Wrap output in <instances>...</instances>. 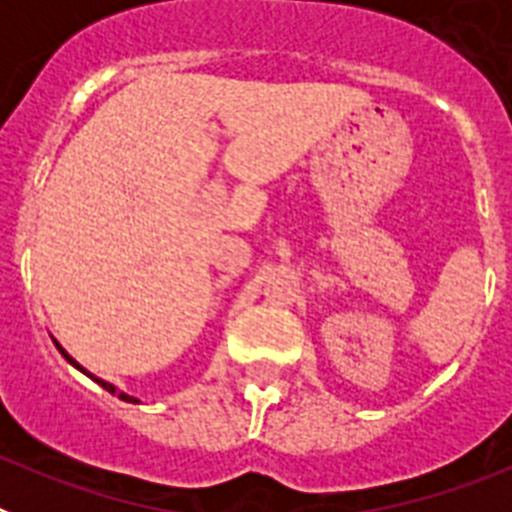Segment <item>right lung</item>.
<instances>
[{"label":"right lung","instance_id":"1","mask_svg":"<svg viewBox=\"0 0 512 512\" xmlns=\"http://www.w3.org/2000/svg\"><path fill=\"white\" fill-rule=\"evenodd\" d=\"M56 346H58V343H56ZM58 351H61V354H63V356H66V359H69V361H71V364H74V366H76V369H81V366H79V364H76V361H74V359H71V356H69V354H66V351H63V348H61V346H58ZM81 372H84V369H81ZM84 374H87V372H84ZM89 377H92V374H89ZM92 379H94V382H97V384H102V387H104V390H107V392H112V395H117V397H120V400H125V402H138V400H135V397L125 395V392H117V390H115V387H112V384L102 382V379H97V377H92Z\"/></svg>","mask_w":512,"mask_h":512}]
</instances>
